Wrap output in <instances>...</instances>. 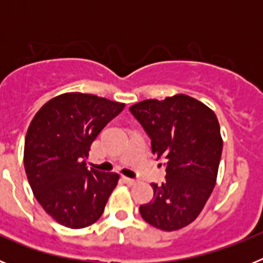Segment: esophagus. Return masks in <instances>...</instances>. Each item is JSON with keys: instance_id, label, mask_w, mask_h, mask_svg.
Listing matches in <instances>:
<instances>
[{"instance_id": "1", "label": "esophagus", "mask_w": 263, "mask_h": 263, "mask_svg": "<svg viewBox=\"0 0 263 263\" xmlns=\"http://www.w3.org/2000/svg\"><path fill=\"white\" fill-rule=\"evenodd\" d=\"M122 179H124V182L129 185L136 184V182H137L136 179H130V178H127V176H122Z\"/></svg>"}]
</instances>
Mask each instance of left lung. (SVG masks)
<instances>
[{"label": "left lung", "instance_id": "left-lung-1", "mask_svg": "<svg viewBox=\"0 0 263 263\" xmlns=\"http://www.w3.org/2000/svg\"><path fill=\"white\" fill-rule=\"evenodd\" d=\"M152 139L153 154L167 160L166 182L153 183L154 197L139 206L146 222L178 231L203 211L217 178L222 138L215 111L194 97L143 100L129 108Z\"/></svg>", "mask_w": 263, "mask_h": 263}]
</instances>
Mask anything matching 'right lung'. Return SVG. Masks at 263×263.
I'll return each instance as SVG.
<instances>
[{
	"label": "right lung",
	"mask_w": 263,
	"mask_h": 263,
	"mask_svg": "<svg viewBox=\"0 0 263 263\" xmlns=\"http://www.w3.org/2000/svg\"><path fill=\"white\" fill-rule=\"evenodd\" d=\"M125 104L95 95L53 97L32 118L25 138V171L43 210L71 229L96 222L118 183L116 173L88 170L90 145Z\"/></svg>",
	"instance_id": "1"
}]
</instances>
